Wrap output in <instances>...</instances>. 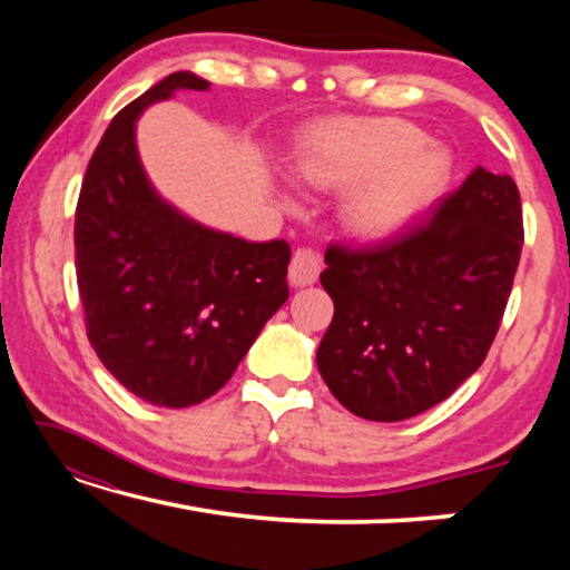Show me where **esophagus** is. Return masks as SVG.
<instances>
[{"label":"esophagus","mask_w":570,"mask_h":570,"mask_svg":"<svg viewBox=\"0 0 570 570\" xmlns=\"http://www.w3.org/2000/svg\"><path fill=\"white\" fill-rule=\"evenodd\" d=\"M324 268L322 254L314 248H296L292 264H288V278L294 286H308L320 278Z\"/></svg>","instance_id":"1"}]
</instances>
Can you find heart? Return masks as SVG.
<instances>
[{
    "instance_id": "1",
    "label": "heart",
    "mask_w": 570,
    "mask_h": 570,
    "mask_svg": "<svg viewBox=\"0 0 570 570\" xmlns=\"http://www.w3.org/2000/svg\"><path fill=\"white\" fill-rule=\"evenodd\" d=\"M404 120H330L298 148V173L320 188H350L342 218L354 234L387 236L428 208L448 180V163Z\"/></svg>"
}]
</instances>
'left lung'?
Returning <instances> with one entry per match:
<instances>
[{
    "label": "left lung",
    "mask_w": 570,
    "mask_h": 570,
    "mask_svg": "<svg viewBox=\"0 0 570 570\" xmlns=\"http://www.w3.org/2000/svg\"><path fill=\"white\" fill-rule=\"evenodd\" d=\"M520 248L515 180L485 168L420 226L374 246L332 244L320 278L334 320L316 350L326 387L374 422L448 400L488 356Z\"/></svg>",
    "instance_id": "8db88e82"
}]
</instances>
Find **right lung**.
Instances as JSON below:
<instances>
[{"instance_id":"1","label":"right lung","mask_w":570,"mask_h":570,"mask_svg":"<svg viewBox=\"0 0 570 570\" xmlns=\"http://www.w3.org/2000/svg\"><path fill=\"white\" fill-rule=\"evenodd\" d=\"M208 85L173 72L125 105L92 153L75 210L88 340L125 390L158 407L216 394L288 298L286 240L250 244L196 224L153 190L140 166L138 115Z\"/></svg>"}]
</instances>
